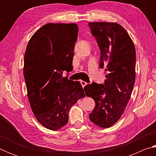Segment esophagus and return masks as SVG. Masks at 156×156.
Masks as SVG:
<instances>
[{
	"label": "esophagus",
	"instance_id": "obj_1",
	"mask_svg": "<svg viewBox=\"0 0 156 156\" xmlns=\"http://www.w3.org/2000/svg\"><path fill=\"white\" fill-rule=\"evenodd\" d=\"M80 83L81 85H82V87H84L87 84V83H86V82H84V81H83V80H80Z\"/></svg>",
	"mask_w": 156,
	"mask_h": 156
}]
</instances>
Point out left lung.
Returning a JSON list of instances; mask_svg holds the SVG:
<instances>
[{
    "label": "left lung",
    "instance_id": "1",
    "mask_svg": "<svg viewBox=\"0 0 156 156\" xmlns=\"http://www.w3.org/2000/svg\"><path fill=\"white\" fill-rule=\"evenodd\" d=\"M88 25L100 51L99 67L107 73L104 84L93 82L84 87L86 96L96 103L89 117L96 125L108 128L120 119L130 99L136 79L135 47L118 23Z\"/></svg>",
    "mask_w": 156,
    "mask_h": 156
}]
</instances>
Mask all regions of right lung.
Returning <instances> with one entry per match:
<instances>
[{
  "label": "right lung",
  "instance_id": "add662e5",
  "mask_svg": "<svg viewBox=\"0 0 156 156\" xmlns=\"http://www.w3.org/2000/svg\"><path fill=\"white\" fill-rule=\"evenodd\" d=\"M78 31L74 23H48L34 34L25 51L23 73L30 106L37 120L51 130L67 123L71 107L84 96L78 81L62 77L73 69Z\"/></svg>",
  "mask_w": 156,
  "mask_h": 156
}]
</instances>
